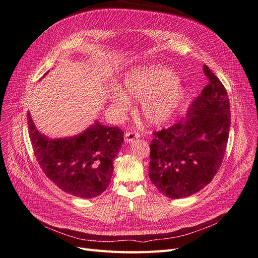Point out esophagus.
I'll return each instance as SVG.
<instances>
[{"label":"esophagus","instance_id":"34e87169","mask_svg":"<svg viewBox=\"0 0 258 258\" xmlns=\"http://www.w3.org/2000/svg\"><path fill=\"white\" fill-rule=\"evenodd\" d=\"M139 138H140V135L138 134V132H136V131H127L126 135H124V141H126L127 143H131V142H134L135 140H137Z\"/></svg>","mask_w":258,"mask_h":258}]
</instances>
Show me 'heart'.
Returning a JSON list of instances; mask_svg holds the SVG:
<instances>
[{"label":"heart","instance_id":"1","mask_svg":"<svg viewBox=\"0 0 258 258\" xmlns=\"http://www.w3.org/2000/svg\"><path fill=\"white\" fill-rule=\"evenodd\" d=\"M123 88L127 95L142 100V113L146 120L154 124L169 120L184 100V89L176 75L159 66L132 70L124 76ZM112 102L122 111L130 106L129 98L119 89L114 90Z\"/></svg>","mask_w":258,"mask_h":258}]
</instances>
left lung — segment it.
Instances as JSON below:
<instances>
[{
    "instance_id": "8db88e82",
    "label": "left lung",
    "mask_w": 258,
    "mask_h": 258,
    "mask_svg": "<svg viewBox=\"0 0 258 258\" xmlns=\"http://www.w3.org/2000/svg\"><path fill=\"white\" fill-rule=\"evenodd\" d=\"M209 80L186 118L155 131L148 175L165 196L179 199L207 186L222 166L230 129V104L222 82L205 66Z\"/></svg>"
}]
</instances>
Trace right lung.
<instances>
[{
    "mask_svg": "<svg viewBox=\"0 0 258 258\" xmlns=\"http://www.w3.org/2000/svg\"><path fill=\"white\" fill-rule=\"evenodd\" d=\"M34 156L43 172L60 189L80 198H93L111 183L113 160L123 142V131L98 121L83 134L51 140L41 135L27 114Z\"/></svg>",
    "mask_w": 258,
    "mask_h": 258,
    "instance_id": "add662e5",
    "label": "right lung"
}]
</instances>
